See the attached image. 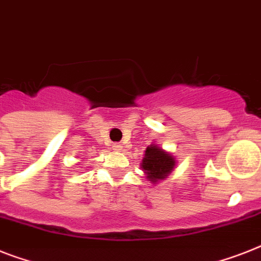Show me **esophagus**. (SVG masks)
I'll list each match as a JSON object with an SVG mask.
<instances>
[{"mask_svg": "<svg viewBox=\"0 0 261 261\" xmlns=\"http://www.w3.org/2000/svg\"><path fill=\"white\" fill-rule=\"evenodd\" d=\"M113 148H114V150H115V151H119V150H122V146H120L119 143H114V144H113Z\"/></svg>", "mask_w": 261, "mask_h": 261, "instance_id": "esophagus-1", "label": "esophagus"}]
</instances>
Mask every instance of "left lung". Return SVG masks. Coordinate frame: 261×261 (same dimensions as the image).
<instances>
[{
  "label": "left lung",
  "instance_id": "obj_1",
  "mask_svg": "<svg viewBox=\"0 0 261 261\" xmlns=\"http://www.w3.org/2000/svg\"><path fill=\"white\" fill-rule=\"evenodd\" d=\"M174 166V158L156 146L147 147L143 161H142V168L146 171L147 178L152 183L166 178L172 171Z\"/></svg>",
  "mask_w": 261,
  "mask_h": 261
}]
</instances>
